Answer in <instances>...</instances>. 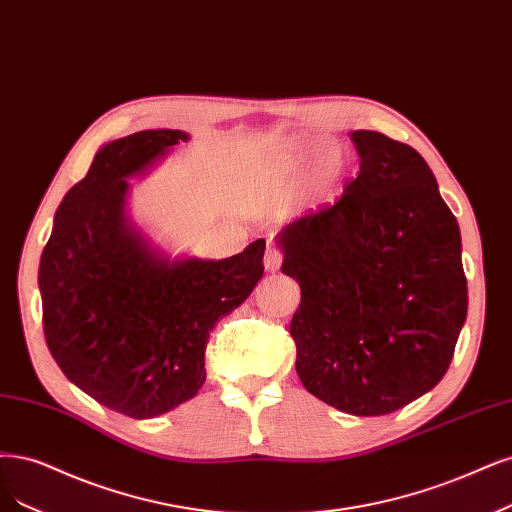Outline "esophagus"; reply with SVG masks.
Segmentation results:
<instances>
[{"label":"esophagus","instance_id":"obj_1","mask_svg":"<svg viewBox=\"0 0 512 512\" xmlns=\"http://www.w3.org/2000/svg\"><path fill=\"white\" fill-rule=\"evenodd\" d=\"M281 262H284V256H281V252L275 250V248H269L267 254H264V269L271 271V273L279 271Z\"/></svg>","mask_w":512,"mask_h":512}]
</instances>
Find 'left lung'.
Returning a JSON list of instances; mask_svg holds the SVG:
<instances>
[{
    "label": "left lung",
    "instance_id": "left-lung-1",
    "mask_svg": "<svg viewBox=\"0 0 512 512\" xmlns=\"http://www.w3.org/2000/svg\"><path fill=\"white\" fill-rule=\"evenodd\" d=\"M360 173L277 235L301 286L292 315L307 392L358 417L394 413L451 364L468 288L455 216L417 150L354 131Z\"/></svg>",
    "mask_w": 512,
    "mask_h": 512
}]
</instances>
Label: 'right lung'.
Masks as SVG:
<instances>
[{"instance_id": "add662e5", "label": "right lung", "mask_w": 512, "mask_h": 512, "mask_svg": "<svg viewBox=\"0 0 512 512\" xmlns=\"http://www.w3.org/2000/svg\"><path fill=\"white\" fill-rule=\"evenodd\" d=\"M180 142L188 133L156 129L103 146L59 205L40 260L52 358L82 392L133 419L197 396L209 332L264 273V239L224 260H169L129 222L127 178Z\"/></svg>"}]
</instances>
